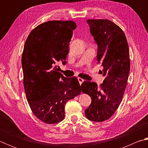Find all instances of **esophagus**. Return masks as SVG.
Returning <instances> with one entry per match:
<instances>
[{"mask_svg":"<svg viewBox=\"0 0 148 148\" xmlns=\"http://www.w3.org/2000/svg\"><path fill=\"white\" fill-rule=\"evenodd\" d=\"M77 79H78V82H79V83L80 85H81L84 82V79L81 78V77H77Z\"/></svg>","mask_w":148,"mask_h":148,"instance_id":"1","label":"esophagus"}]
</instances>
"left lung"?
<instances>
[{
  "label": "left lung",
  "instance_id": "left-lung-1",
  "mask_svg": "<svg viewBox=\"0 0 148 148\" xmlns=\"http://www.w3.org/2000/svg\"><path fill=\"white\" fill-rule=\"evenodd\" d=\"M90 32L98 46L97 60L105 76L99 87L95 82H84L81 87L91 103L85 110L88 119L102 122L108 119L121 104L130 72L128 43L123 30L108 19H87Z\"/></svg>",
  "mask_w": 148,
  "mask_h": 148
}]
</instances>
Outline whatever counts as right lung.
Returning a JSON list of instances; mask_svg holds the SVG:
<instances>
[{
	"instance_id": "right-lung-1",
	"label": "right lung",
	"mask_w": 148,
	"mask_h": 148,
	"mask_svg": "<svg viewBox=\"0 0 148 148\" xmlns=\"http://www.w3.org/2000/svg\"><path fill=\"white\" fill-rule=\"evenodd\" d=\"M76 28L72 21H49L32 30L25 43L21 64L27 101L36 117L47 124L64 119L66 102L81 93L76 77H66L56 64L66 63Z\"/></svg>"
}]
</instances>
